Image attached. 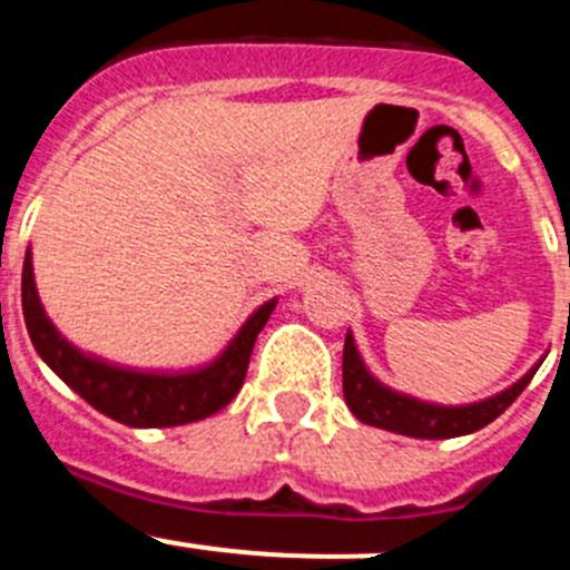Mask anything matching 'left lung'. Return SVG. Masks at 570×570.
Segmentation results:
<instances>
[{
	"mask_svg": "<svg viewBox=\"0 0 570 570\" xmlns=\"http://www.w3.org/2000/svg\"><path fill=\"white\" fill-rule=\"evenodd\" d=\"M540 364H543V358L527 375H521L515 384L484 397V401L462 403V406H443V403L420 401V397H412L406 392H397L392 386L381 384L370 373L367 364L362 362V356L356 351V342H353V334L347 331L345 351H342V392H345L347 409L362 423L403 434V438L449 440L462 438V434H473L479 429H484L488 423H493L527 390Z\"/></svg>",
	"mask_w": 570,
	"mask_h": 570,
	"instance_id": "8db88e82",
	"label": "left lung"
}]
</instances>
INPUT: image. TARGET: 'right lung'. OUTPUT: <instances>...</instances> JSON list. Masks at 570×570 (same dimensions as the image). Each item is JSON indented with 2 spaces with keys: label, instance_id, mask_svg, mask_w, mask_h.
Returning a JSON list of instances; mask_svg holds the SVG:
<instances>
[{
  "label": "right lung",
  "instance_id": "right-lung-1",
  "mask_svg": "<svg viewBox=\"0 0 570 570\" xmlns=\"http://www.w3.org/2000/svg\"><path fill=\"white\" fill-rule=\"evenodd\" d=\"M275 303L278 301L273 297L258 306L236 331L234 340L225 345V351L208 364L186 370H141L108 362L66 340L43 312L30 250L21 269V308H24L27 334L38 356L97 412L132 429H167V425L195 423L228 406L245 384L253 345L267 325Z\"/></svg>",
  "mask_w": 570,
  "mask_h": 570
}]
</instances>
